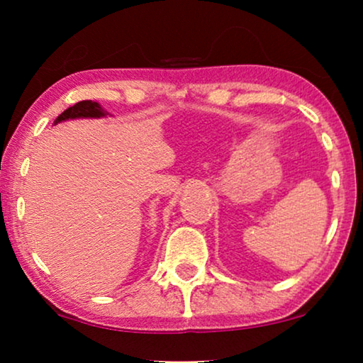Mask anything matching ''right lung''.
Segmentation results:
<instances>
[{"label": "right lung", "instance_id": "obj_1", "mask_svg": "<svg viewBox=\"0 0 363 363\" xmlns=\"http://www.w3.org/2000/svg\"><path fill=\"white\" fill-rule=\"evenodd\" d=\"M108 116L107 111H104L102 106L99 102L92 101H81L74 104L72 107H69L54 121V125H57L59 122L64 121H72V118H101Z\"/></svg>", "mask_w": 363, "mask_h": 363}]
</instances>
